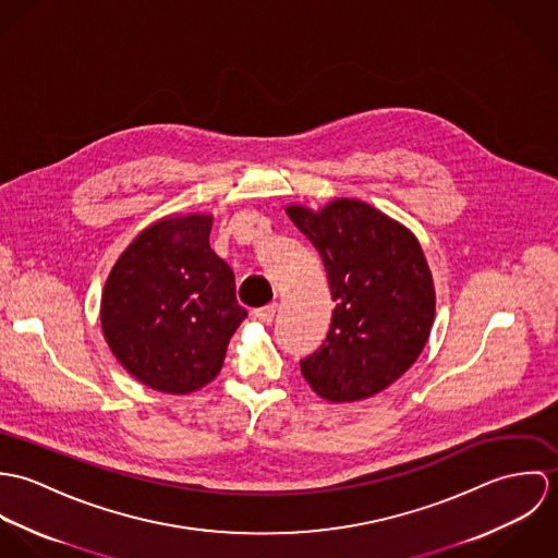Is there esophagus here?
<instances>
[{
    "instance_id": "obj_1",
    "label": "esophagus",
    "mask_w": 558,
    "mask_h": 558,
    "mask_svg": "<svg viewBox=\"0 0 558 558\" xmlns=\"http://www.w3.org/2000/svg\"><path fill=\"white\" fill-rule=\"evenodd\" d=\"M253 316L259 319V322H264V324H270V322L275 319V316H277V303H270V305H266V307L255 310Z\"/></svg>"
}]
</instances>
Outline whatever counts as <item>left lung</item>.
<instances>
[{
	"label": "left lung",
	"mask_w": 558,
	"mask_h": 558,
	"mask_svg": "<svg viewBox=\"0 0 558 558\" xmlns=\"http://www.w3.org/2000/svg\"><path fill=\"white\" fill-rule=\"evenodd\" d=\"M316 244L335 301L326 341L301 363L319 398H374L423 352L436 316V290L418 239L393 217L356 197L318 210L286 206Z\"/></svg>",
	"instance_id": "8db88e82"
}]
</instances>
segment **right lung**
<instances>
[{"instance_id": "obj_1", "label": "right lung", "mask_w": 558, "mask_h": 558, "mask_svg": "<svg viewBox=\"0 0 558 558\" xmlns=\"http://www.w3.org/2000/svg\"><path fill=\"white\" fill-rule=\"evenodd\" d=\"M210 213H173L120 253L100 296L102 337L142 385L186 396L213 383L246 318L232 268L210 248Z\"/></svg>"}]
</instances>
